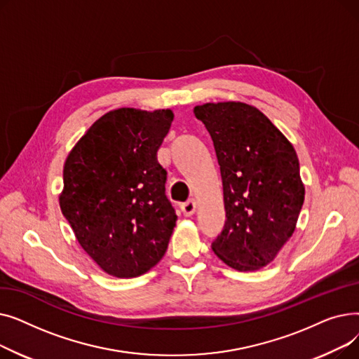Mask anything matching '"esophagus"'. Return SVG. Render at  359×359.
Wrapping results in <instances>:
<instances>
[{
	"instance_id": "1",
	"label": "esophagus",
	"mask_w": 359,
	"mask_h": 359,
	"mask_svg": "<svg viewBox=\"0 0 359 359\" xmlns=\"http://www.w3.org/2000/svg\"><path fill=\"white\" fill-rule=\"evenodd\" d=\"M195 211H196V202L194 199L187 201L182 205V212L184 217H192L195 214Z\"/></svg>"
}]
</instances>
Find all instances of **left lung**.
Returning <instances> with one entry per match:
<instances>
[{
    "label": "left lung",
    "instance_id": "left-lung-1",
    "mask_svg": "<svg viewBox=\"0 0 359 359\" xmlns=\"http://www.w3.org/2000/svg\"><path fill=\"white\" fill-rule=\"evenodd\" d=\"M194 111L214 141L222 177L227 219L211 248L227 266L257 271L297 227L306 187L295 149L252 104L205 103Z\"/></svg>",
    "mask_w": 359,
    "mask_h": 359
}]
</instances>
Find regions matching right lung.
<instances>
[{
    "label": "right lung",
    "mask_w": 359,
    "mask_h": 359,
    "mask_svg": "<svg viewBox=\"0 0 359 359\" xmlns=\"http://www.w3.org/2000/svg\"><path fill=\"white\" fill-rule=\"evenodd\" d=\"M172 109L121 107L94 122L64 164L60 206L84 252L107 275L135 278L164 256L177 215L157 151Z\"/></svg>",
    "instance_id": "obj_1"
}]
</instances>
